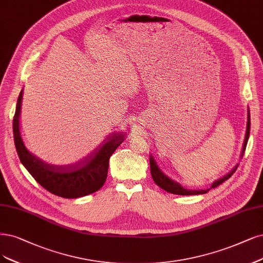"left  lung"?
Here are the masks:
<instances>
[{"mask_svg": "<svg viewBox=\"0 0 263 263\" xmlns=\"http://www.w3.org/2000/svg\"><path fill=\"white\" fill-rule=\"evenodd\" d=\"M249 134H250V115H249V111H248L247 131H246L245 142H244V145H242L241 156L245 153V149H246V146H247V142H248V139H249ZM149 163H151V174H152V178H153L154 182L156 183L160 189L167 191V192H169L171 194H177V195H198V194H206L208 191H210V189H215V187L219 186L220 184H222L224 181H227L228 179H230L232 177V174L236 171V169L238 167V164H237V166L234 169H233L229 174H227L226 177H223V178L217 180L216 182H213L210 189H208V190H200V191H194V190L184 189L182 185H180L179 183L174 182L173 180L169 179L167 176H164V174L158 168L157 163H156V161H155L154 157H152V156L149 158Z\"/></svg>", "mask_w": 263, "mask_h": 263, "instance_id": "8db88e82", "label": "left lung"}]
</instances>
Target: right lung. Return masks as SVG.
<instances>
[{"label": "right lung", "mask_w": 263, "mask_h": 263, "mask_svg": "<svg viewBox=\"0 0 263 263\" xmlns=\"http://www.w3.org/2000/svg\"><path fill=\"white\" fill-rule=\"evenodd\" d=\"M23 99L21 92L17 100L13 120L14 142L17 154L25 168L46 191L64 198H78L99 191L106 181L109 158L122 143L124 134H111L101 146L82 161L67 167L45 163L29 153L19 132V114Z\"/></svg>", "instance_id": "1"}]
</instances>
